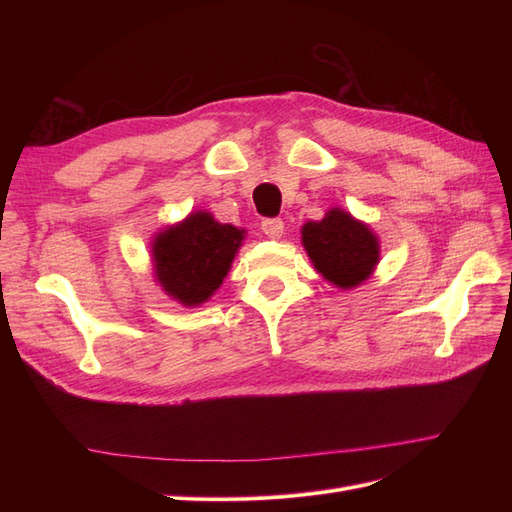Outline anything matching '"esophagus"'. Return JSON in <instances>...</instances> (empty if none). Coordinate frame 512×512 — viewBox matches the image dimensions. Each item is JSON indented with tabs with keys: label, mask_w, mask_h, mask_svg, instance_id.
I'll return each instance as SVG.
<instances>
[{
	"label": "esophagus",
	"mask_w": 512,
	"mask_h": 512,
	"mask_svg": "<svg viewBox=\"0 0 512 512\" xmlns=\"http://www.w3.org/2000/svg\"><path fill=\"white\" fill-rule=\"evenodd\" d=\"M260 228H262V232H265V235H267L269 239H280V237L284 235V222H282L280 218H267V220H262Z\"/></svg>",
	"instance_id": "obj_1"
}]
</instances>
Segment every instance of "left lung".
<instances>
[{
	"instance_id": "obj_1",
	"label": "left lung",
	"mask_w": 512,
	"mask_h": 512,
	"mask_svg": "<svg viewBox=\"0 0 512 512\" xmlns=\"http://www.w3.org/2000/svg\"><path fill=\"white\" fill-rule=\"evenodd\" d=\"M301 235L316 271L337 288L363 284L380 260L378 237L342 209L327 211L320 222L303 224Z\"/></svg>"
}]
</instances>
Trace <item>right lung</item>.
Here are the masks:
<instances>
[{"instance_id":"add662e5","label":"right lung","mask_w":512,"mask_h":512,"mask_svg":"<svg viewBox=\"0 0 512 512\" xmlns=\"http://www.w3.org/2000/svg\"><path fill=\"white\" fill-rule=\"evenodd\" d=\"M245 230L220 224L207 211L158 232L151 243L156 277L168 297L185 307L209 301L228 275Z\"/></svg>"}]
</instances>
